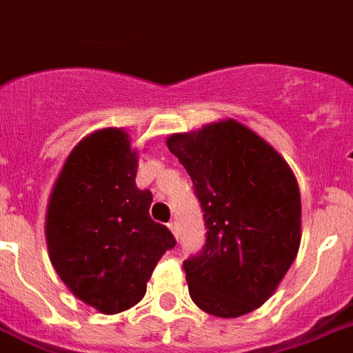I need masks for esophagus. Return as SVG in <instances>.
<instances>
[{
	"label": "esophagus",
	"mask_w": 353,
	"mask_h": 353,
	"mask_svg": "<svg viewBox=\"0 0 353 353\" xmlns=\"http://www.w3.org/2000/svg\"><path fill=\"white\" fill-rule=\"evenodd\" d=\"M168 230H170V232L174 233V236H176V239H177V235H179V228H177V222L176 221L168 222Z\"/></svg>",
	"instance_id": "obj_1"
}]
</instances>
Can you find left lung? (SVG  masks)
Masks as SVG:
<instances>
[{"mask_svg":"<svg viewBox=\"0 0 353 353\" xmlns=\"http://www.w3.org/2000/svg\"><path fill=\"white\" fill-rule=\"evenodd\" d=\"M167 147L190 174L208 228L203 251L183 263L192 301L219 318L253 312L274 294L300 250L294 172L233 118L170 134Z\"/></svg>","mask_w":353,"mask_h":353,"instance_id":"left-lung-1","label":"left lung"}]
</instances>
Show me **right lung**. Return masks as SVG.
Segmentation results:
<instances>
[{
  "instance_id": "add662e5",
  "label": "right lung",
  "mask_w": 353,
  "mask_h": 353,
  "mask_svg": "<svg viewBox=\"0 0 353 353\" xmlns=\"http://www.w3.org/2000/svg\"><path fill=\"white\" fill-rule=\"evenodd\" d=\"M138 150L125 129L84 136L68 154L44 221L50 262L73 296L102 314L134 307L165 251L176 245L136 186Z\"/></svg>"
}]
</instances>
